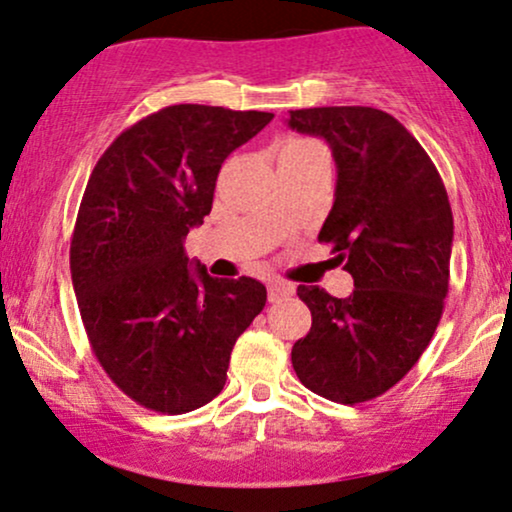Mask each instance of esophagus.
I'll use <instances>...</instances> for the list:
<instances>
[{"instance_id":"obj_1","label":"esophagus","mask_w":512,"mask_h":512,"mask_svg":"<svg viewBox=\"0 0 512 512\" xmlns=\"http://www.w3.org/2000/svg\"><path fill=\"white\" fill-rule=\"evenodd\" d=\"M294 294V285L285 280H270L268 282V299L270 301H285Z\"/></svg>"}]
</instances>
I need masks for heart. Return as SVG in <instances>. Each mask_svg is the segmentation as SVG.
<instances>
[{
    "instance_id": "heart-1",
    "label": "heart",
    "mask_w": 512,
    "mask_h": 512,
    "mask_svg": "<svg viewBox=\"0 0 512 512\" xmlns=\"http://www.w3.org/2000/svg\"><path fill=\"white\" fill-rule=\"evenodd\" d=\"M294 142H301V140H294Z\"/></svg>"
}]
</instances>
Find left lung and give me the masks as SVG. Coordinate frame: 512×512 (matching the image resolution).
I'll list each match as a JSON object with an SVG mask.
<instances>
[{"label": "left lung", "instance_id": "1", "mask_svg": "<svg viewBox=\"0 0 512 512\" xmlns=\"http://www.w3.org/2000/svg\"><path fill=\"white\" fill-rule=\"evenodd\" d=\"M287 123L330 144L337 189L318 239L356 287L337 299L299 285L313 323L292 365L313 394L353 406L403 380L432 342L449 294V194L420 142L380 109H299Z\"/></svg>", "mask_w": 512, "mask_h": 512}]
</instances>
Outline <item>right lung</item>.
Returning <instances> with one entry per match:
<instances>
[{"label": "right lung", "mask_w": 512, "mask_h": 512, "mask_svg": "<svg viewBox=\"0 0 512 512\" xmlns=\"http://www.w3.org/2000/svg\"><path fill=\"white\" fill-rule=\"evenodd\" d=\"M266 111L175 104L123 130L94 166L71 239L92 353L140 406L180 415L223 391L237 337L266 306L251 277L189 268V227L211 213L220 166Z\"/></svg>", "instance_id": "1"}]
</instances>
